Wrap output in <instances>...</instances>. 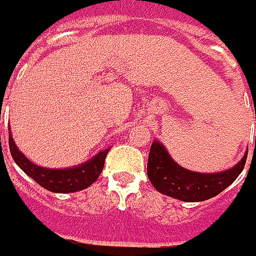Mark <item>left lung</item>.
Wrapping results in <instances>:
<instances>
[{
	"instance_id": "8db88e82",
	"label": "left lung",
	"mask_w": 256,
	"mask_h": 256,
	"mask_svg": "<svg viewBox=\"0 0 256 256\" xmlns=\"http://www.w3.org/2000/svg\"><path fill=\"white\" fill-rule=\"evenodd\" d=\"M246 155L248 151L240 162L225 171L195 172L175 162L164 144L155 140L150 150L146 172L158 192L184 202H201L216 196L240 176L246 162Z\"/></svg>"
}]
</instances>
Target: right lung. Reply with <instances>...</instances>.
<instances>
[{"label": "right lung", "instance_id": "1", "mask_svg": "<svg viewBox=\"0 0 256 256\" xmlns=\"http://www.w3.org/2000/svg\"><path fill=\"white\" fill-rule=\"evenodd\" d=\"M10 134V151L14 158L15 164L22 171L32 178L35 182H38L42 188L56 194H68V192L82 191L92 185L98 180L104 170L105 156L110 150L100 151L88 161L75 165L71 168H45L40 166L32 161H30L24 154L21 152L15 144L11 130L8 126Z\"/></svg>", "mask_w": 256, "mask_h": 256}]
</instances>
